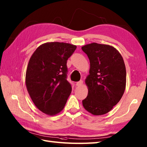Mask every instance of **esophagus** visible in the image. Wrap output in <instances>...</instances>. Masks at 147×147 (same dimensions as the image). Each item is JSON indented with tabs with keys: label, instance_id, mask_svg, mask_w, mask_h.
Returning <instances> with one entry per match:
<instances>
[{
	"label": "esophagus",
	"instance_id": "34e87169",
	"mask_svg": "<svg viewBox=\"0 0 147 147\" xmlns=\"http://www.w3.org/2000/svg\"><path fill=\"white\" fill-rule=\"evenodd\" d=\"M83 82L82 80H80V82H77L76 83V86H82V85H83Z\"/></svg>",
	"mask_w": 147,
	"mask_h": 147
}]
</instances>
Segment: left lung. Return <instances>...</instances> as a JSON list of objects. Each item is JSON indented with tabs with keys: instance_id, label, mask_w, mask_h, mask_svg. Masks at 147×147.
Listing matches in <instances>:
<instances>
[{
	"instance_id": "obj_1",
	"label": "left lung",
	"mask_w": 147,
	"mask_h": 147,
	"mask_svg": "<svg viewBox=\"0 0 147 147\" xmlns=\"http://www.w3.org/2000/svg\"><path fill=\"white\" fill-rule=\"evenodd\" d=\"M82 51L90 62L85 83L88 93L83 105L95 115L107 114L119 102L126 88V71L120 53L113 47L92 43Z\"/></svg>"
}]
</instances>
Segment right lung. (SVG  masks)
I'll return each mask as SVG.
<instances>
[{
    "mask_svg": "<svg viewBox=\"0 0 147 147\" xmlns=\"http://www.w3.org/2000/svg\"><path fill=\"white\" fill-rule=\"evenodd\" d=\"M76 46L48 42L39 46L28 64L27 90L34 104L43 113L54 115L66 104L72 87L67 80V61Z\"/></svg>",
    "mask_w": 147,
    "mask_h": 147,
    "instance_id": "1",
    "label": "right lung"
}]
</instances>
